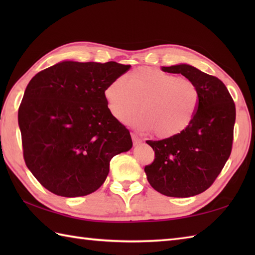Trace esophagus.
<instances>
[{
  "mask_svg": "<svg viewBox=\"0 0 255 255\" xmlns=\"http://www.w3.org/2000/svg\"><path fill=\"white\" fill-rule=\"evenodd\" d=\"M131 138H132V142H133L134 145H138V144L141 143V139H140V138L137 136V134L131 133Z\"/></svg>",
  "mask_w": 255,
  "mask_h": 255,
  "instance_id": "1",
  "label": "esophagus"
}]
</instances>
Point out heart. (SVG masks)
Listing matches in <instances>:
<instances>
[{"mask_svg": "<svg viewBox=\"0 0 255 255\" xmlns=\"http://www.w3.org/2000/svg\"><path fill=\"white\" fill-rule=\"evenodd\" d=\"M104 96L113 117L129 124L141 107L137 126L161 139L176 137L194 121L199 91L192 81L158 69L141 67L108 84Z\"/></svg>", "mask_w": 255, "mask_h": 255, "instance_id": "heart-1", "label": "heart"}]
</instances>
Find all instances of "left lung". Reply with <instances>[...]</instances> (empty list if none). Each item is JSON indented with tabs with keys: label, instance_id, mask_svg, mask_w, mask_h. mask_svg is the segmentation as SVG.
<instances>
[{
	"label": "left lung",
	"instance_id": "8db88e82",
	"mask_svg": "<svg viewBox=\"0 0 255 255\" xmlns=\"http://www.w3.org/2000/svg\"><path fill=\"white\" fill-rule=\"evenodd\" d=\"M181 73L196 84L199 104L193 123L176 137L147 140L154 160L145 165L147 178L155 191L170 197H191L211 186L229 159L236 105L221 81L188 64L162 67Z\"/></svg>",
	"mask_w": 255,
	"mask_h": 255
}]
</instances>
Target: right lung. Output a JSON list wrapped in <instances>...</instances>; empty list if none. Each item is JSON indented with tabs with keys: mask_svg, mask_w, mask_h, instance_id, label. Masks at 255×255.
Wrapping results in <instances>:
<instances>
[{
	"mask_svg": "<svg viewBox=\"0 0 255 255\" xmlns=\"http://www.w3.org/2000/svg\"><path fill=\"white\" fill-rule=\"evenodd\" d=\"M129 69L115 61H63L30 80L18 108L23 154L49 192L63 197L95 192L113 156L131 149L129 130L113 117L104 96Z\"/></svg>",
	"mask_w": 255,
	"mask_h": 255,
	"instance_id": "add662e5",
	"label": "right lung"
}]
</instances>
